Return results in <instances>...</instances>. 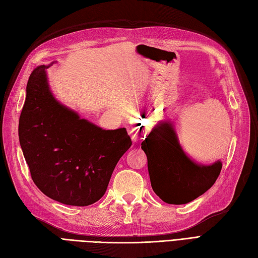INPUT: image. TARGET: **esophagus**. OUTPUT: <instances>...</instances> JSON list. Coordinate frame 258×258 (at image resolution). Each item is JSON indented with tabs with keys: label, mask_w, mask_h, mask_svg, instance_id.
<instances>
[{
	"label": "esophagus",
	"mask_w": 258,
	"mask_h": 258,
	"mask_svg": "<svg viewBox=\"0 0 258 258\" xmlns=\"http://www.w3.org/2000/svg\"><path fill=\"white\" fill-rule=\"evenodd\" d=\"M130 135L132 137L133 142H140L146 137V131H145L144 126L138 127V126H132L128 130Z\"/></svg>",
	"instance_id": "esophagus-1"
}]
</instances>
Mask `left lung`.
<instances>
[{
    "mask_svg": "<svg viewBox=\"0 0 258 258\" xmlns=\"http://www.w3.org/2000/svg\"><path fill=\"white\" fill-rule=\"evenodd\" d=\"M151 187L164 203L182 205L208 190L218 179L221 161L196 163L184 153L172 123L159 122L142 143Z\"/></svg>",
    "mask_w": 258,
    "mask_h": 258,
    "instance_id": "8db88e82",
    "label": "left lung"
}]
</instances>
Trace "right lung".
<instances>
[{"instance_id":"add662e5","label":"right lung","mask_w":258,"mask_h":258,"mask_svg":"<svg viewBox=\"0 0 258 258\" xmlns=\"http://www.w3.org/2000/svg\"><path fill=\"white\" fill-rule=\"evenodd\" d=\"M40 65L29 76L18 136L31 179L41 192L71 206L104 195L117 161L132 145L126 128L102 130L58 102Z\"/></svg>"}]
</instances>
